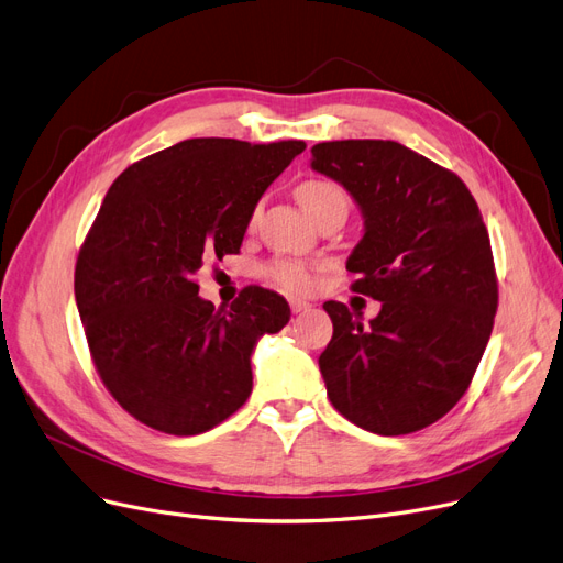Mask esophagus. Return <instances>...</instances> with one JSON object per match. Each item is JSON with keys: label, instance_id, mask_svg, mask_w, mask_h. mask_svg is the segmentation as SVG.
Masks as SVG:
<instances>
[{"label": "esophagus", "instance_id": "obj_1", "mask_svg": "<svg viewBox=\"0 0 563 563\" xmlns=\"http://www.w3.org/2000/svg\"><path fill=\"white\" fill-rule=\"evenodd\" d=\"M289 308H292V313H303V311H308V308H311V303L292 297V299H289Z\"/></svg>", "mask_w": 563, "mask_h": 563}]
</instances>
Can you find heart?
<instances>
[{"label": "heart", "mask_w": 563, "mask_h": 563, "mask_svg": "<svg viewBox=\"0 0 563 563\" xmlns=\"http://www.w3.org/2000/svg\"><path fill=\"white\" fill-rule=\"evenodd\" d=\"M297 198L308 212L311 220H318L322 212L332 208H346L349 210V198L343 189L328 179H308V183L297 187ZM274 280H278L285 289H295V292H303V289H311L313 285V271L303 262L285 260L276 262L268 271Z\"/></svg>", "instance_id": "b5f03b06"}]
</instances>
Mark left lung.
<instances>
[{
	"instance_id": "left-lung-1",
	"label": "left lung",
	"mask_w": 563,
	"mask_h": 563,
	"mask_svg": "<svg viewBox=\"0 0 563 563\" xmlns=\"http://www.w3.org/2000/svg\"><path fill=\"white\" fill-rule=\"evenodd\" d=\"M311 168L357 203L365 233L346 268L380 301L369 324L324 301L334 324L318 365L339 413L384 438L416 432L467 390L494 330L492 243L461 177L393 140H336Z\"/></svg>"
}]
</instances>
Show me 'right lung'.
<instances>
[{
  "mask_svg": "<svg viewBox=\"0 0 563 563\" xmlns=\"http://www.w3.org/2000/svg\"><path fill=\"white\" fill-rule=\"evenodd\" d=\"M303 150L194 137L133 163L107 191L75 297L102 384L140 423L189 438L245 405L252 351L285 328L289 306L252 285L224 311L198 297L194 276L241 250L262 194Z\"/></svg>",
  "mask_w": 563,
  "mask_h": 563,
  "instance_id": "obj_1",
  "label": "right lung"
}]
</instances>
